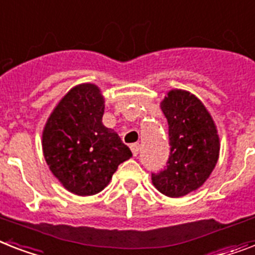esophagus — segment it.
Returning a JSON list of instances; mask_svg holds the SVG:
<instances>
[{
    "label": "esophagus",
    "mask_w": 255,
    "mask_h": 255,
    "mask_svg": "<svg viewBox=\"0 0 255 255\" xmlns=\"http://www.w3.org/2000/svg\"><path fill=\"white\" fill-rule=\"evenodd\" d=\"M131 150L132 153H133V156H137L138 152H140V144H138V142L131 144Z\"/></svg>",
    "instance_id": "1"
}]
</instances>
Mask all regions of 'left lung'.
<instances>
[{
    "label": "left lung",
    "instance_id": "left-lung-1",
    "mask_svg": "<svg viewBox=\"0 0 255 255\" xmlns=\"http://www.w3.org/2000/svg\"><path fill=\"white\" fill-rule=\"evenodd\" d=\"M169 126L170 154L153 185L163 195L179 198L195 191L216 166L220 142L210 113L195 95L171 90L161 102Z\"/></svg>",
    "mask_w": 255,
    "mask_h": 255
}]
</instances>
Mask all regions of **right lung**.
<instances>
[{"instance_id": "1", "label": "right lung", "mask_w": 255, "mask_h": 255, "mask_svg": "<svg viewBox=\"0 0 255 255\" xmlns=\"http://www.w3.org/2000/svg\"><path fill=\"white\" fill-rule=\"evenodd\" d=\"M105 99L98 86L73 88L53 110L43 131L44 158L68 191L94 195L132 156L117 132L102 124Z\"/></svg>"}]
</instances>
